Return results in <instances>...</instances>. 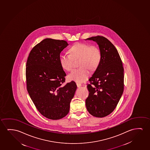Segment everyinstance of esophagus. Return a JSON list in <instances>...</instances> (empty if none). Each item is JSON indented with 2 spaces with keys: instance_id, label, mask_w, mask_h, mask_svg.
Masks as SVG:
<instances>
[{
  "instance_id": "esophagus-1",
  "label": "esophagus",
  "mask_w": 150,
  "mask_h": 150,
  "mask_svg": "<svg viewBox=\"0 0 150 150\" xmlns=\"http://www.w3.org/2000/svg\"><path fill=\"white\" fill-rule=\"evenodd\" d=\"M76 86L78 87H80L81 86H82V85L80 83H76Z\"/></svg>"
}]
</instances>
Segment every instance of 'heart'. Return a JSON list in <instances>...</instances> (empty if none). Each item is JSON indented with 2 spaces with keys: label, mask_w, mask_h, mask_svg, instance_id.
Returning <instances> with one entry per match:
<instances>
[{
  "label": "heart",
  "mask_w": 150,
  "mask_h": 150,
  "mask_svg": "<svg viewBox=\"0 0 150 150\" xmlns=\"http://www.w3.org/2000/svg\"><path fill=\"white\" fill-rule=\"evenodd\" d=\"M69 52L70 54L64 53L61 56L60 64L64 69L70 71L74 67V59L80 58L79 65L81 67L68 75L69 80L77 82L86 80L90 74L89 69H96L101 61V51L96 45L78 42L70 47Z\"/></svg>",
  "instance_id": "obj_1"
}]
</instances>
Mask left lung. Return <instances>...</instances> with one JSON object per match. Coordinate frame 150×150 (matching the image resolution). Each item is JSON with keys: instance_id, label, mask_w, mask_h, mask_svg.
Returning <instances> with one entry per match:
<instances>
[{"instance_id": "8db88e82", "label": "left lung", "mask_w": 150, "mask_h": 150, "mask_svg": "<svg viewBox=\"0 0 150 150\" xmlns=\"http://www.w3.org/2000/svg\"><path fill=\"white\" fill-rule=\"evenodd\" d=\"M86 40L97 42L102 53L101 61L87 85L89 95L85 104L90 114L102 118L114 111L124 89L122 62L114 45L102 36Z\"/></svg>"}]
</instances>
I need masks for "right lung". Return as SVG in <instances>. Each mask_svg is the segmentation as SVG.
<instances>
[{
    "mask_svg": "<svg viewBox=\"0 0 150 150\" xmlns=\"http://www.w3.org/2000/svg\"><path fill=\"white\" fill-rule=\"evenodd\" d=\"M68 45L65 40L46 38L32 48L26 64L30 97L38 112L51 120L68 114L76 91L74 81L63 84L66 74L60 64V53Z\"/></svg>",
    "mask_w": 150,
    "mask_h": 150,
    "instance_id": "1",
    "label": "right lung"
}]
</instances>
